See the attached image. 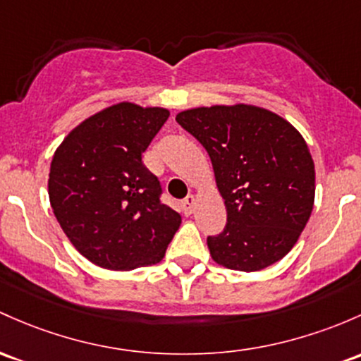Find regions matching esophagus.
I'll use <instances>...</instances> for the list:
<instances>
[{
	"label": "esophagus",
	"instance_id": "1",
	"mask_svg": "<svg viewBox=\"0 0 361 361\" xmlns=\"http://www.w3.org/2000/svg\"><path fill=\"white\" fill-rule=\"evenodd\" d=\"M193 207H195V197L188 195L187 199L183 200V212L188 216V214L193 212Z\"/></svg>",
	"mask_w": 361,
	"mask_h": 361
}]
</instances>
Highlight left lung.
<instances>
[{"label": "left lung", "mask_w": 361, "mask_h": 361, "mask_svg": "<svg viewBox=\"0 0 361 361\" xmlns=\"http://www.w3.org/2000/svg\"><path fill=\"white\" fill-rule=\"evenodd\" d=\"M176 121L207 150L228 212L223 231L207 236L212 259L243 272L283 259L314 207L315 169L303 137L247 104L188 109Z\"/></svg>", "instance_id": "left-lung-1"}]
</instances>
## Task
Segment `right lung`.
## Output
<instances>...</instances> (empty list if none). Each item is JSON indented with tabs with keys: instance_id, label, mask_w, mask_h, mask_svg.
Returning <instances> with one entry per match:
<instances>
[{
	"instance_id": "add662e5",
	"label": "right lung",
	"mask_w": 361,
	"mask_h": 361,
	"mask_svg": "<svg viewBox=\"0 0 361 361\" xmlns=\"http://www.w3.org/2000/svg\"><path fill=\"white\" fill-rule=\"evenodd\" d=\"M168 118V109L121 102L80 123L54 154L51 207L73 247L99 267L157 264L180 228V214L162 204L159 180L142 162Z\"/></svg>"
}]
</instances>
